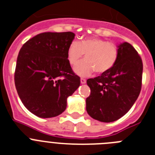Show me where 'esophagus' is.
<instances>
[{"mask_svg": "<svg viewBox=\"0 0 155 155\" xmlns=\"http://www.w3.org/2000/svg\"><path fill=\"white\" fill-rule=\"evenodd\" d=\"M81 84H85V83H86V79H84V78H81Z\"/></svg>", "mask_w": 155, "mask_h": 155, "instance_id": "esophagus-1", "label": "esophagus"}]
</instances>
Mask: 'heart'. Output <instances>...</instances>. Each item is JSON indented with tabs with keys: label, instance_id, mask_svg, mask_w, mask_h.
<instances>
[{
	"label": "heart",
	"instance_id": "1",
	"mask_svg": "<svg viewBox=\"0 0 155 155\" xmlns=\"http://www.w3.org/2000/svg\"><path fill=\"white\" fill-rule=\"evenodd\" d=\"M85 54L86 60L74 66V71L80 76L90 75L96 70L98 74L109 71L116 64L119 55L118 47L112 42L100 38L90 37L78 42L71 43L68 50V59L74 65Z\"/></svg>",
	"mask_w": 155,
	"mask_h": 155
}]
</instances>
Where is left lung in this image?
Returning a JSON list of instances; mask_svg holds the SVG:
<instances>
[{
    "label": "left lung",
    "instance_id": "1",
    "mask_svg": "<svg viewBox=\"0 0 155 155\" xmlns=\"http://www.w3.org/2000/svg\"><path fill=\"white\" fill-rule=\"evenodd\" d=\"M118 59L109 71L87 80L91 94L86 110L103 123L119 120L131 109L141 89L143 64L136 50L124 42L117 46Z\"/></svg>",
    "mask_w": 155,
    "mask_h": 155
}]
</instances>
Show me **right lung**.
Segmentation results:
<instances>
[{"label": "right lung", "instance_id": "add662e5", "mask_svg": "<svg viewBox=\"0 0 155 155\" xmlns=\"http://www.w3.org/2000/svg\"><path fill=\"white\" fill-rule=\"evenodd\" d=\"M74 36L71 31L43 32L27 41L19 51L16 90L25 108L40 118L64 112L68 98L80 86V78L67 55Z\"/></svg>", "mask_w": 155, "mask_h": 155}]
</instances>
